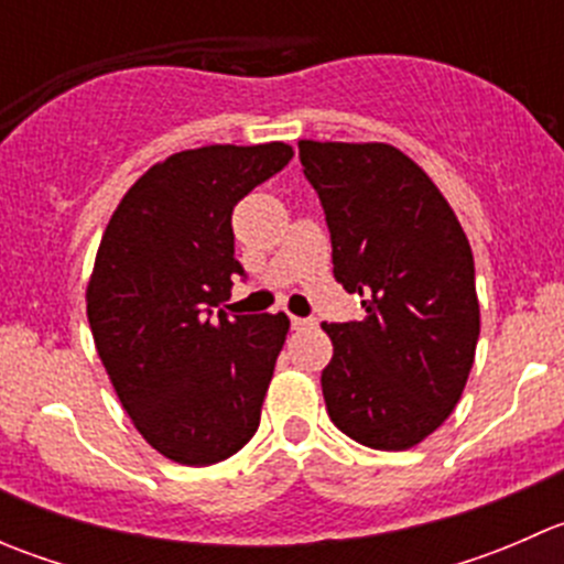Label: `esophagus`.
Masks as SVG:
<instances>
[{"mask_svg":"<svg viewBox=\"0 0 564 564\" xmlns=\"http://www.w3.org/2000/svg\"><path fill=\"white\" fill-rule=\"evenodd\" d=\"M314 318H308V316H292V327L294 329H311L314 327Z\"/></svg>","mask_w":564,"mask_h":564,"instance_id":"34e87169","label":"esophagus"}]
</instances>
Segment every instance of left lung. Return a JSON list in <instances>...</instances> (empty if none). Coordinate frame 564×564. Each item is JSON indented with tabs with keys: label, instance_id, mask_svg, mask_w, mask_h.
Segmentation results:
<instances>
[{
	"label": "left lung",
	"instance_id": "left-lung-1",
	"mask_svg": "<svg viewBox=\"0 0 564 564\" xmlns=\"http://www.w3.org/2000/svg\"><path fill=\"white\" fill-rule=\"evenodd\" d=\"M333 242V275L362 322L322 324L327 414L373 451H409L456 409L480 338L475 259L429 174L390 144L300 141Z\"/></svg>",
	"mask_w": 564,
	"mask_h": 564
}]
</instances>
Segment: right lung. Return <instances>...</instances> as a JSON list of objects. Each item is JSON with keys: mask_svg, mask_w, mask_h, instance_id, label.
<instances>
[{"mask_svg": "<svg viewBox=\"0 0 564 564\" xmlns=\"http://www.w3.org/2000/svg\"><path fill=\"white\" fill-rule=\"evenodd\" d=\"M283 141L176 152L141 176L106 226L87 316L108 379L161 456L209 466L259 429L286 314H235L231 213L292 161Z\"/></svg>", "mask_w": 564, "mask_h": 564, "instance_id": "add662e5", "label": "right lung"}]
</instances>
